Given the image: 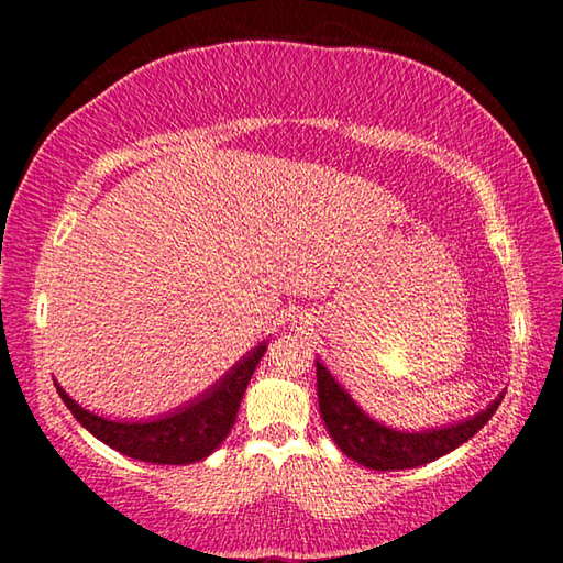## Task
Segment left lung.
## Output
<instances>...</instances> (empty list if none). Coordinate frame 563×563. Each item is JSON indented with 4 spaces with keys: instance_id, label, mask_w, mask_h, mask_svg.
<instances>
[{
    "instance_id": "1",
    "label": "left lung",
    "mask_w": 563,
    "mask_h": 563,
    "mask_svg": "<svg viewBox=\"0 0 563 563\" xmlns=\"http://www.w3.org/2000/svg\"><path fill=\"white\" fill-rule=\"evenodd\" d=\"M316 367L320 417L330 437L350 460L375 472L412 470V466L440 460V456L456 450V446L479 432L501 402V397L494 399L484 412L466 419L462 424L442 427V430L432 432H395L362 412L320 362H316Z\"/></svg>"
}]
</instances>
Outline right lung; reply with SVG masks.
Listing matches in <instances>:
<instances>
[{"mask_svg":"<svg viewBox=\"0 0 563 563\" xmlns=\"http://www.w3.org/2000/svg\"><path fill=\"white\" fill-rule=\"evenodd\" d=\"M263 352L265 345L255 347L251 355L243 357L241 365L233 367L231 375H225L198 402L178 409L176 415L154 419V422H111V419L87 412L59 385H54L81 427H87L97 440L113 446L117 452L151 464H194L211 454L231 432L245 387L251 383Z\"/></svg>","mask_w":563,"mask_h":563,"instance_id":"right-lung-1","label":"right lung"}]
</instances>
